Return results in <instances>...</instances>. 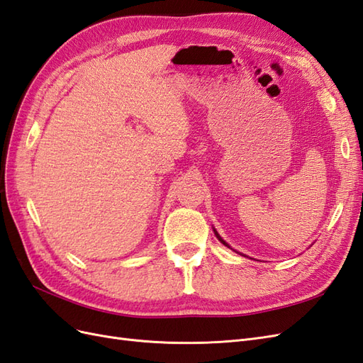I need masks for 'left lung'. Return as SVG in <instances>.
<instances>
[{
  "label": "left lung",
  "mask_w": 363,
  "mask_h": 363,
  "mask_svg": "<svg viewBox=\"0 0 363 363\" xmlns=\"http://www.w3.org/2000/svg\"><path fill=\"white\" fill-rule=\"evenodd\" d=\"M214 233H216V231H214ZM216 235H217V239H219V240H220V242H222V243H223L225 246H228V245H226V243H225V242H223V240L220 239V235H219V234H217V233H216Z\"/></svg>",
  "instance_id": "1"
}]
</instances>
